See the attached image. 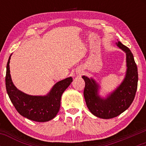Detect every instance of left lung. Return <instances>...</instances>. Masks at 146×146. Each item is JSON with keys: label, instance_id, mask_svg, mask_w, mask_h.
Here are the masks:
<instances>
[{"label": "left lung", "instance_id": "8db88e82", "mask_svg": "<svg viewBox=\"0 0 146 146\" xmlns=\"http://www.w3.org/2000/svg\"><path fill=\"white\" fill-rule=\"evenodd\" d=\"M116 45L126 54L127 64L125 78L116 90L106 98H102L98 95L99 86L94 80L82 76L85 82L84 96L88 108L92 114L103 119L113 118L126 110L134 99L137 88V68L132 53L119 41Z\"/></svg>", "mask_w": 146, "mask_h": 146}]
</instances>
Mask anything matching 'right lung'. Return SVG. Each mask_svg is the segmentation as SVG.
<instances>
[{"instance_id":"right-lung-1","label":"right lung","mask_w":146,"mask_h":146,"mask_svg":"<svg viewBox=\"0 0 146 146\" xmlns=\"http://www.w3.org/2000/svg\"><path fill=\"white\" fill-rule=\"evenodd\" d=\"M10 56L7 65L6 88L9 98L18 112L31 120L44 122L53 119L60 107L62 94L69 86L72 78L58 82L46 96H31L18 90L10 74Z\"/></svg>"}]
</instances>
